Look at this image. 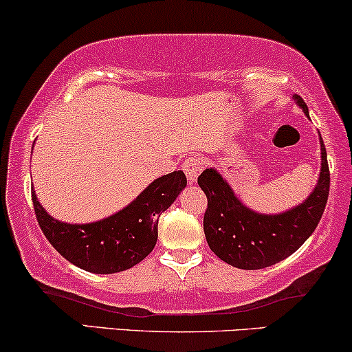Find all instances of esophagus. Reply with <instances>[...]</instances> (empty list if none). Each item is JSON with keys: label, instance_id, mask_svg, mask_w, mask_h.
I'll use <instances>...</instances> for the list:
<instances>
[{"label": "esophagus", "instance_id": "34e87169", "mask_svg": "<svg viewBox=\"0 0 352 352\" xmlns=\"http://www.w3.org/2000/svg\"><path fill=\"white\" fill-rule=\"evenodd\" d=\"M183 168H184V173H186V177H188V181L190 184L196 183V179L201 175L202 171V160L197 158V156H188V158L184 160L183 163Z\"/></svg>", "mask_w": 352, "mask_h": 352}]
</instances>
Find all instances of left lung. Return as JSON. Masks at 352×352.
Segmentation results:
<instances>
[{
  "mask_svg": "<svg viewBox=\"0 0 352 352\" xmlns=\"http://www.w3.org/2000/svg\"><path fill=\"white\" fill-rule=\"evenodd\" d=\"M309 116L303 99L294 94ZM322 169L314 192L302 204L277 215H264L243 206L215 168L204 169L197 183L207 196L204 233L210 250L222 261L246 271L263 269L282 261L300 248L322 219L329 194L327 148L320 135Z\"/></svg>",
  "mask_w": 352,
  "mask_h": 352,
  "instance_id": "8db88e82",
  "label": "left lung"
}]
</instances>
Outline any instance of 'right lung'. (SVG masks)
<instances>
[{
	"label": "right lung",
	"mask_w": 352,
	"mask_h": 352,
	"mask_svg": "<svg viewBox=\"0 0 352 352\" xmlns=\"http://www.w3.org/2000/svg\"><path fill=\"white\" fill-rule=\"evenodd\" d=\"M183 171L158 177L122 210L93 223H63L47 214L32 189L37 222L50 245L75 266L114 274L135 266L153 251L158 219L186 188Z\"/></svg>",
	"instance_id": "right-lung-1"
}]
</instances>
